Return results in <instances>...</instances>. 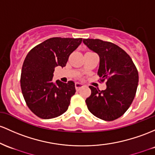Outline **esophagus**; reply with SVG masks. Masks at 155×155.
<instances>
[{
    "label": "esophagus",
    "mask_w": 155,
    "mask_h": 155,
    "mask_svg": "<svg viewBox=\"0 0 155 155\" xmlns=\"http://www.w3.org/2000/svg\"><path fill=\"white\" fill-rule=\"evenodd\" d=\"M75 85H76V88L77 91H79L81 87H84V84H83L82 83H80V82H76V84H75Z\"/></svg>",
    "instance_id": "obj_1"
}]
</instances>
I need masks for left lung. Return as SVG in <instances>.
<instances>
[{"label":"left lung","mask_w":155,"mask_h":155,"mask_svg":"<svg viewBox=\"0 0 155 155\" xmlns=\"http://www.w3.org/2000/svg\"><path fill=\"white\" fill-rule=\"evenodd\" d=\"M88 48L99 56L98 75L107 79V88L99 91L90 86L91 95L86 99L88 110L104 120L120 118L132 103L138 84V72L132 59L122 48L98 39H83Z\"/></svg>","instance_id":"left-lung-1"}]
</instances>
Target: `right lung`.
<instances>
[{
	"label": "right lung",
	"mask_w": 155,
	"mask_h": 155,
	"mask_svg": "<svg viewBox=\"0 0 155 155\" xmlns=\"http://www.w3.org/2000/svg\"><path fill=\"white\" fill-rule=\"evenodd\" d=\"M82 38L53 37L39 44L27 54L20 76V87L27 106L42 119L58 117L67 111L76 93L73 81H53L54 68L66 65L70 54Z\"/></svg>",
	"instance_id": "right-lung-1"
}]
</instances>
